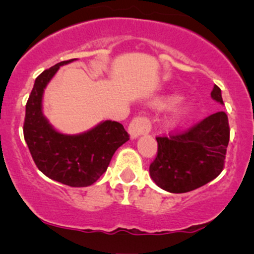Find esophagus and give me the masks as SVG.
Listing matches in <instances>:
<instances>
[{"instance_id": "1", "label": "esophagus", "mask_w": 254, "mask_h": 254, "mask_svg": "<svg viewBox=\"0 0 254 254\" xmlns=\"http://www.w3.org/2000/svg\"><path fill=\"white\" fill-rule=\"evenodd\" d=\"M151 129L150 121L144 116L135 117L129 124V133L131 138H137L138 136L148 133Z\"/></svg>"}]
</instances>
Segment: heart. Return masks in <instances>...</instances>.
Instances as JSON below:
<instances>
[{
    "instance_id": "b5f03b06",
    "label": "heart",
    "mask_w": 254,
    "mask_h": 254,
    "mask_svg": "<svg viewBox=\"0 0 254 254\" xmlns=\"http://www.w3.org/2000/svg\"><path fill=\"white\" fill-rule=\"evenodd\" d=\"M170 101H171V98H160L154 101V105H156V106H164V105L170 103ZM190 111H191L190 104L186 103V101L179 100L176 105H174L173 109L171 110L170 116H168L167 118V122L172 125L180 123V122H182L183 119L190 113Z\"/></svg>"
}]
</instances>
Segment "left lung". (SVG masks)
I'll use <instances>...</instances> for the list:
<instances>
[{
	"label": "left lung",
	"instance_id": "obj_1",
	"mask_svg": "<svg viewBox=\"0 0 254 254\" xmlns=\"http://www.w3.org/2000/svg\"><path fill=\"white\" fill-rule=\"evenodd\" d=\"M211 98L223 105L216 84ZM229 132L228 117L220 111L185 132L156 137L157 154L149 167L151 179L172 193L196 190L211 182L224 167Z\"/></svg>",
	"mask_w": 254,
	"mask_h": 254
}]
</instances>
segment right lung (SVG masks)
Returning <instances> with one entry per match:
<instances>
[{"label":"right lung","mask_w":254,"mask_h":254,"mask_svg":"<svg viewBox=\"0 0 254 254\" xmlns=\"http://www.w3.org/2000/svg\"><path fill=\"white\" fill-rule=\"evenodd\" d=\"M72 61L57 63L36 78L26 104L24 137L38 170L55 182L84 188L106 172L115 151L129 141V133L118 122L105 121L86 132L65 135L44 117V89L60 66Z\"/></svg>","instance_id":"1"}]
</instances>
